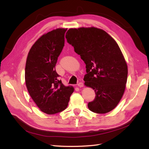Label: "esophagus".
<instances>
[{"label":"esophagus","instance_id":"34e87169","mask_svg":"<svg viewBox=\"0 0 149 149\" xmlns=\"http://www.w3.org/2000/svg\"><path fill=\"white\" fill-rule=\"evenodd\" d=\"M77 86H78V87L82 88V87L84 86V84H83V83H81V82H80V83H79L77 84Z\"/></svg>","mask_w":149,"mask_h":149}]
</instances>
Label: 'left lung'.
<instances>
[{
	"instance_id": "left-lung-1",
	"label": "left lung",
	"mask_w": 149,
	"mask_h": 149,
	"mask_svg": "<svg viewBox=\"0 0 149 149\" xmlns=\"http://www.w3.org/2000/svg\"><path fill=\"white\" fill-rule=\"evenodd\" d=\"M65 38L86 64L84 84L95 92L88 108L99 114L111 111L122 99L127 79V65L118 44L95 27L70 29Z\"/></svg>"
}]
</instances>
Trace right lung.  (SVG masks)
I'll return each mask as SVG.
<instances>
[{"instance_id":"right-lung-1","label":"right lung","mask_w":149,"mask_h":149,"mask_svg":"<svg viewBox=\"0 0 149 149\" xmlns=\"http://www.w3.org/2000/svg\"><path fill=\"white\" fill-rule=\"evenodd\" d=\"M67 29H57L41 36L28 54L25 80L30 96L42 111L54 115L68 106L74 91L72 86H65L55 66L65 45Z\"/></svg>"}]
</instances>
